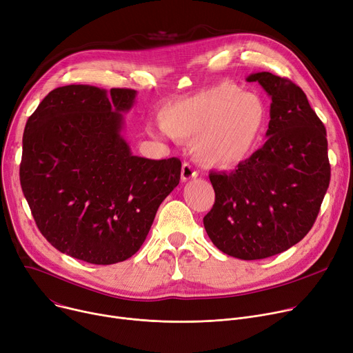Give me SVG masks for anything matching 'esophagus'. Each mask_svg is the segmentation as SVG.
Segmentation results:
<instances>
[{
  "label": "esophagus",
  "instance_id": "obj_1",
  "mask_svg": "<svg viewBox=\"0 0 353 353\" xmlns=\"http://www.w3.org/2000/svg\"><path fill=\"white\" fill-rule=\"evenodd\" d=\"M198 176V172L191 167L190 163H183L182 165V170H181V179L185 182V181H190V179H194Z\"/></svg>",
  "mask_w": 353,
  "mask_h": 353
}]
</instances>
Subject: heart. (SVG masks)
Returning a JSON list of instances; mask_svg holds the SVG:
<instances>
[{
    "label": "heart",
    "instance_id": "1",
    "mask_svg": "<svg viewBox=\"0 0 353 353\" xmlns=\"http://www.w3.org/2000/svg\"><path fill=\"white\" fill-rule=\"evenodd\" d=\"M159 119L171 138L192 142V152L199 162L234 168L259 150L271 110L262 97L223 81L172 103Z\"/></svg>",
    "mask_w": 353,
    "mask_h": 353
}]
</instances>
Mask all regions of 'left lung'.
I'll use <instances>...</instances> for the list:
<instances>
[{"instance_id":"left-lung-1","label":"left lung","mask_w":353,"mask_h":353,"mask_svg":"<svg viewBox=\"0 0 353 353\" xmlns=\"http://www.w3.org/2000/svg\"><path fill=\"white\" fill-rule=\"evenodd\" d=\"M272 98L266 142L230 174L211 172L215 203L203 226L223 254L263 259L314 226L330 181L326 130L305 92L271 72L246 78Z\"/></svg>"}]
</instances>
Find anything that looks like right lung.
Listing matches in <instances>:
<instances>
[{"mask_svg": "<svg viewBox=\"0 0 353 353\" xmlns=\"http://www.w3.org/2000/svg\"><path fill=\"white\" fill-rule=\"evenodd\" d=\"M137 91L67 85L28 118L19 181L44 238L62 254L95 265L131 258L161 202L181 178L178 158L131 154L122 112Z\"/></svg>", "mask_w": 353, "mask_h": 353, "instance_id": "obj_1", "label": "right lung"}]
</instances>
